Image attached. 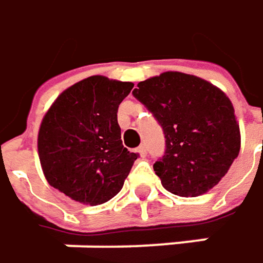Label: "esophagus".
Wrapping results in <instances>:
<instances>
[{
    "mask_svg": "<svg viewBox=\"0 0 263 263\" xmlns=\"http://www.w3.org/2000/svg\"><path fill=\"white\" fill-rule=\"evenodd\" d=\"M137 152H138V155L141 156V158H144V156H146V147H144V144H141V146L137 149Z\"/></svg>",
    "mask_w": 263,
    "mask_h": 263,
    "instance_id": "esophagus-1",
    "label": "esophagus"
}]
</instances>
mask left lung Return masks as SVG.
<instances>
[{
  "label": "left lung",
  "mask_w": 263,
  "mask_h": 263,
  "mask_svg": "<svg viewBox=\"0 0 263 263\" xmlns=\"http://www.w3.org/2000/svg\"><path fill=\"white\" fill-rule=\"evenodd\" d=\"M137 87L132 95L155 116L165 135V155L154 164L162 186L180 197L208 193L241 149L239 125L226 93L182 72H164Z\"/></svg>",
  "instance_id": "1"
}]
</instances>
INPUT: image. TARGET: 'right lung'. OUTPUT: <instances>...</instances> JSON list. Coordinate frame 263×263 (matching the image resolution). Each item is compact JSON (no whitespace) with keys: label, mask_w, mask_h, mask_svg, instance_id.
Segmentation results:
<instances>
[{"label":"right lung","mask_w":263,"mask_h":263,"mask_svg":"<svg viewBox=\"0 0 263 263\" xmlns=\"http://www.w3.org/2000/svg\"><path fill=\"white\" fill-rule=\"evenodd\" d=\"M132 87L93 75L59 95L37 135L40 165L51 186L90 206L122 190L137 154L122 144L117 109Z\"/></svg>","instance_id":"add662e5"}]
</instances>
